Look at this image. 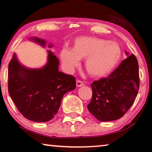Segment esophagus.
<instances>
[{
  "label": "esophagus",
  "mask_w": 152,
  "mask_h": 152,
  "mask_svg": "<svg viewBox=\"0 0 152 152\" xmlns=\"http://www.w3.org/2000/svg\"><path fill=\"white\" fill-rule=\"evenodd\" d=\"M84 86L83 82L80 81V80H76V86L77 87H80V86Z\"/></svg>",
  "instance_id": "esophagus-1"
}]
</instances>
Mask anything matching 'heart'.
I'll return each instance as SVG.
<instances>
[{
	"label": "heart",
	"mask_w": 152,
	"mask_h": 152,
	"mask_svg": "<svg viewBox=\"0 0 152 152\" xmlns=\"http://www.w3.org/2000/svg\"><path fill=\"white\" fill-rule=\"evenodd\" d=\"M121 57V49L116 42L100 38L82 37L76 40L74 48L64 47L60 52L63 67L72 73L85 58L84 66L90 75L101 77L114 69Z\"/></svg>",
	"instance_id": "b5f03b06"
}]
</instances>
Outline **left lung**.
Listing matches in <instances>:
<instances>
[{"instance_id":"left-lung-1","label":"left lung","mask_w":152,"mask_h":152,"mask_svg":"<svg viewBox=\"0 0 152 152\" xmlns=\"http://www.w3.org/2000/svg\"><path fill=\"white\" fill-rule=\"evenodd\" d=\"M127 58L109 77L92 82L88 110L100 121L122 117L132 107L140 86L139 65L135 56L125 51Z\"/></svg>"}]
</instances>
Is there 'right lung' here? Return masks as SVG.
<instances>
[{
	"instance_id": "right-lung-1",
	"label": "right lung",
	"mask_w": 152,
	"mask_h": 152,
	"mask_svg": "<svg viewBox=\"0 0 152 152\" xmlns=\"http://www.w3.org/2000/svg\"><path fill=\"white\" fill-rule=\"evenodd\" d=\"M31 42L45 48L46 41L37 37ZM53 43L48 47L53 48ZM47 62L39 68H31L20 62L14 53L9 64L8 88L19 112L30 121L48 122L57 114L64 95L76 88V79L59 71V60L48 50Z\"/></svg>"
}]
</instances>
